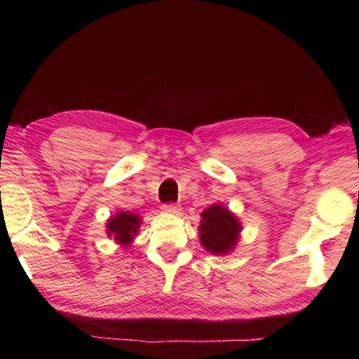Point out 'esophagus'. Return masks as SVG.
I'll list each match as a JSON object with an SVG mask.
<instances>
[{
  "instance_id": "esophagus-1",
  "label": "esophagus",
  "mask_w": 359,
  "mask_h": 359,
  "mask_svg": "<svg viewBox=\"0 0 359 359\" xmlns=\"http://www.w3.org/2000/svg\"><path fill=\"white\" fill-rule=\"evenodd\" d=\"M163 209H165V212H168V214H179L180 205L175 204V203H168V204L163 205Z\"/></svg>"
}]
</instances>
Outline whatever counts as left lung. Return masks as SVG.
<instances>
[{
    "instance_id": "obj_1",
    "label": "left lung",
    "mask_w": 359,
    "mask_h": 359,
    "mask_svg": "<svg viewBox=\"0 0 359 359\" xmlns=\"http://www.w3.org/2000/svg\"><path fill=\"white\" fill-rule=\"evenodd\" d=\"M199 239L209 252L215 255L228 253L238 242L241 233L239 222L222 204H215L203 212Z\"/></svg>"
}]
</instances>
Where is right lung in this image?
I'll list each match as a JSON object with an SVG mask.
<instances>
[{"label": "right lung", "instance_id": "1", "mask_svg": "<svg viewBox=\"0 0 359 359\" xmlns=\"http://www.w3.org/2000/svg\"><path fill=\"white\" fill-rule=\"evenodd\" d=\"M139 217L128 212H120L118 215L112 217L107 222V234L118 242V244H130L133 236L137 233L139 228Z\"/></svg>", "mask_w": 359, "mask_h": 359}]
</instances>
